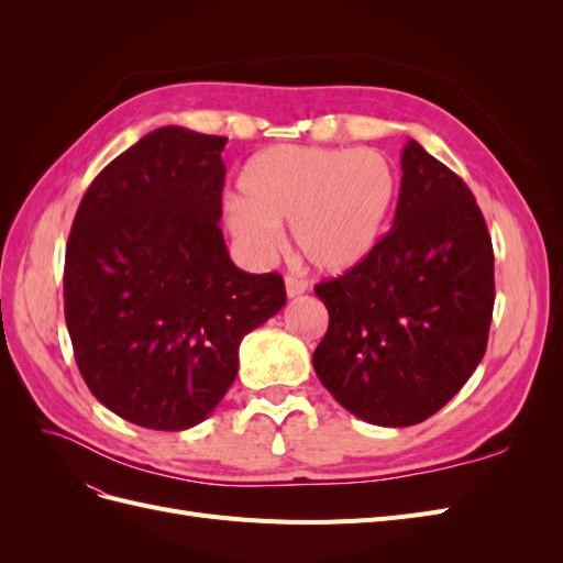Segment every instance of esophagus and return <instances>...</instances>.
<instances>
[{"label":"esophagus","instance_id":"esophagus-1","mask_svg":"<svg viewBox=\"0 0 563 563\" xmlns=\"http://www.w3.org/2000/svg\"><path fill=\"white\" fill-rule=\"evenodd\" d=\"M284 284H286V296H288V298H296V296L308 291V284H305L302 279H298V277H291V275L286 277Z\"/></svg>","mask_w":563,"mask_h":563}]
</instances>
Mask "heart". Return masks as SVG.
Wrapping results in <instances>:
<instances>
[{
  "mask_svg": "<svg viewBox=\"0 0 563 563\" xmlns=\"http://www.w3.org/2000/svg\"><path fill=\"white\" fill-rule=\"evenodd\" d=\"M242 195L225 203V225L249 253L265 258L291 223L298 253L323 275H345L376 251L397 199L395 168L378 150L272 145L240 176Z\"/></svg>",
  "mask_w": 563,
  "mask_h": 563,
  "instance_id": "heart-1",
  "label": "heart"
}]
</instances>
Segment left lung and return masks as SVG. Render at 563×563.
Returning a JSON list of instances; mask_svg holds the SVG:
<instances>
[{
    "label": "left lung",
    "mask_w": 563,
    "mask_h": 563,
    "mask_svg": "<svg viewBox=\"0 0 563 563\" xmlns=\"http://www.w3.org/2000/svg\"><path fill=\"white\" fill-rule=\"evenodd\" d=\"M314 294L329 331L312 364L333 399L380 428L434 416L479 366L496 300L490 236L470 187L408 139L391 230Z\"/></svg>",
    "instance_id": "1"
}]
</instances>
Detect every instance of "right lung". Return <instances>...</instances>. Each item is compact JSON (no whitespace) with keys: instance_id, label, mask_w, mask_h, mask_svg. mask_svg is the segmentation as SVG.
<instances>
[{"instance_id":"1","label":"right lung","mask_w":563,"mask_h":563,"mask_svg":"<svg viewBox=\"0 0 563 563\" xmlns=\"http://www.w3.org/2000/svg\"><path fill=\"white\" fill-rule=\"evenodd\" d=\"M228 139L162 126L84 195L65 251V323L91 395L147 430L207 420L240 345L286 305L275 272L236 267L220 232Z\"/></svg>"}]
</instances>
